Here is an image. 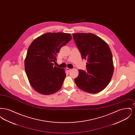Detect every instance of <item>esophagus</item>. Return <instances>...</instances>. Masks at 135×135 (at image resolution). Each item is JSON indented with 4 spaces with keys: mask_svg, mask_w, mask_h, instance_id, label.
Listing matches in <instances>:
<instances>
[{
    "mask_svg": "<svg viewBox=\"0 0 135 135\" xmlns=\"http://www.w3.org/2000/svg\"><path fill=\"white\" fill-rule=\"evenodd\" d=\"M66 70H67V71L68 72H69V71H70L72 69H70V68H66Z\"/></svg>",
    "mask_w": 135,
    "mask_h": 135,
    "instance_id": "34e87169",
    "label": "esophagus"
}]
</instances>
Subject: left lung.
Instances as JSON below:
<instances>
[{"label":"left lung","mask_w":135,"mask_h":135,"mask_svg":"<svg viewBox=\"0 0 135 135\" xmlns=\"http://www.w3.org/2000/svg\"><path fill=\"white\" fill-rule=\"evenodd\" d=\"M72 35L83 59L87 60V71L79 69L78 76L74 79L75 83L85 92L99 93L108 85L113 74L111 50L104 40L93 33Z\"/></svg>","instance_id":"8db88e82"}]
</instances>
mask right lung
Here are the masks:
<instances>
[{
    "mask_svg": "<svg viewBox=\"0 0 135 135\" xmlns=\"http://www.w3.org/2000/svg\"><path fill=\"white\" fill-rule=\"evenodd\" d=\"M72 39L70 33H46L35 39L28 47L24 65L28 80L39 93L49 95L61 88L64 69L54 66L61 48Z\"/></svg>",
    "mask_w": 135,
    "mask_h": 135,
    "instance_id": "obj_1",
    "label": "right lung"
}]
</instances>
